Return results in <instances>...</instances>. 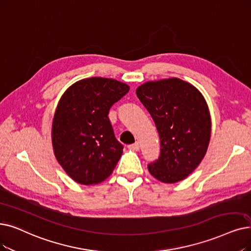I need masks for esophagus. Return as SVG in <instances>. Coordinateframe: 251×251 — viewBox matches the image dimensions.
Wrapping results in <instances>:
<instances>
[{"mask_svg":"<svg viewBox=\"0 0 251 251\" xmlns=\"http://www.w3.org/2000/svg\"><path fill=\"white\" fill-rule=\"evenodd\" d=\"M128 148H129L130 150L138 151V150H139V145H138V143H134V144H132V145H129V146H128Z\"/></svg>","mask_w":251,"mask_h":251,"instance_id":"1","label":"esophagus"}]
</instances>
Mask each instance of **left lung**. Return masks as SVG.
<instances>
[{
  "mask_svg": "<svg viewBox=\"0 0 251 251\" xmlns=\"http://www.w3.org/2000/svg\"><path fill=\"white\" fill-rule=\"evenodd\" d=\"M136 95L154 120L160 156L148 169L162 182L186 178L200 164L209 145L211 120L203 95L177 78L147 82Z\"/></svg>",
  "mask_w": 251,
  "mask_h": 251,
  "instance_id": "1",
  "label": "left lung"
}]
</instances>
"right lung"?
Instances as JSON below:
<instances>
[{
    "instance_id": "1",
    "label": "right lung",
    "mask_w": 251,
    "mask_h": 251,
    "mask_svg": "<svg viewBox=\"0 0 251 251\" xmlns=\"http://www.w3.org/2000/svg\"><path fill=\"white\" fill-rule=\"evenodd\" d=\"M129 91L114 79L92 77L73 84L60 99L52 124L54 154L63 170L82 184L111 176L122 156L108 112Z\"/></svg>"
}]
</instances>
